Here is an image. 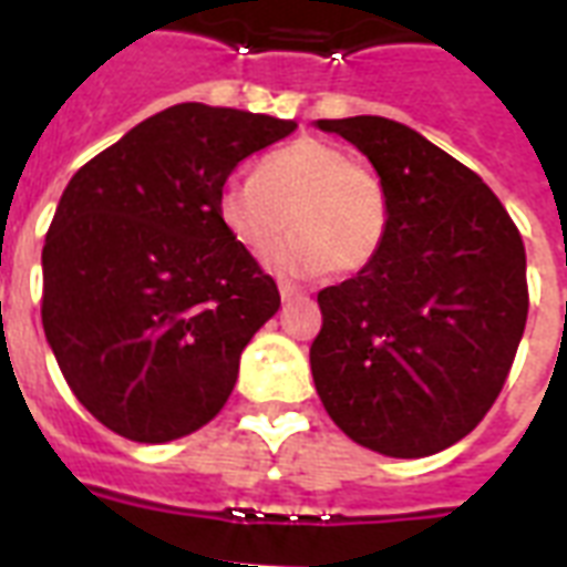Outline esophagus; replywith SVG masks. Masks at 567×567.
I'll return each instance as SVG.
<instances>
[{"instance_id": "1", "label": "esophagus", "mask_w": 567, "mask_h": 567, "mask_svg": "<svg viewBox=\"0 0 567 567\" xmlns=\"http://www.w3.org/2000/svg\"><path fill=\"white\" fill-rule=\"evenodd\" d=\"M279 293H282V300H300V297H306V288L291 282V279H279Z\"/></svg>"}]
</instances>
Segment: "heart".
<instances>
[{"label":"heart","instance_id":"obj_1","mask_svg":"<svg viewBox=\"0 0 567 567\" xmlns=\"http://www.w3.org/2000/svg\"><path fill=\"white\" fill-rule=\"evenodd\" d=\"M217 217L231 240L261 258L288 231L274 265L297 274H362L385 249L391 199L377 173L341 146L293 141L267 155L252 179H229L217 194Z\"/></svg>","mask_w":567,"mask_h":567}]
</instances>
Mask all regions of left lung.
Here are the masks:
<instances>
[{
  "label": "left lung",
  "mask_w": 567,
  "mask_h": 567,
  "mask_svg": "<svg viewBox=\"0 0 567 567\" xmlns=\"http://www.w3.org/2000/svg\"><path fill=\"white\" fill-rule=\"evenodd\" d=\"M359 146L391 199L371 267L318 293L311 377L362 447L421 458L483 421L527 327L518 226L471 167L385 117L318 120Z\"/></svg>",
  "instance_id": "8db88e82"
}]
</instances>
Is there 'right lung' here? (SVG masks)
I'll use <instances>...</instances> for the list:
<instances>
[{
    "label": "right lung",
    "mask_w": 567,
    "mask_h": 567,
    "mask_svg": "<svg viewBox=\"0 0 567 567\" xmlns=\"http://www.w3.org/2000/svg\"><path fill=\"white\" fill-rule=\"evenodd\" d=\"M293 128L182 102L70 179L43 244L40 318L70 391L111 432L164 444L226 405L279 288L223 229L217 194Z\"/></svg>",
    "instance_id": "obj_1"
}]
</instances>
